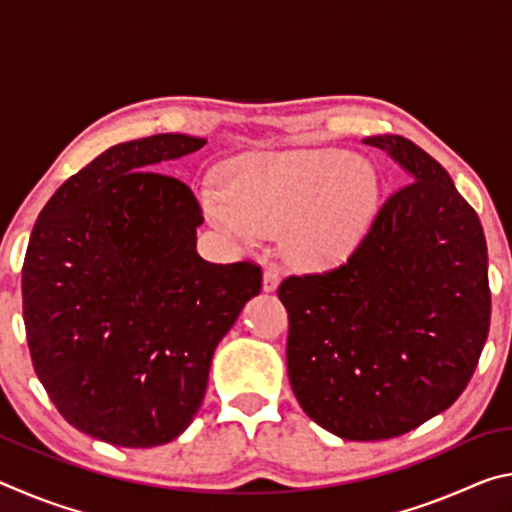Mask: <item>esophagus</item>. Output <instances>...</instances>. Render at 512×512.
<instances>
[{"label":"esophagus","mask_w":512,"mask_h":512,"mask_svg":"<svg viewBox=\"0 0 512 512\" xmlns=\"http://www.w3.org/2000/svg\"><path fill=\"white\" fill-rule=\"evenodd\" d=\"M277 284H280V273H277V268H266L262 277V289L266 293H273L277 289Z\"/></svg>","instance_id":"esophagus-1"}]
</instances>
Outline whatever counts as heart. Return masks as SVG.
Listing matches in <instances>:
<instances>
[{"mask_svg": "<svg viewBox=\"0 0 512 512\" xmlns=\"http://www.w3.org/2000/svg\"><path fill=\"white\" fill-rule=\"evenodd\" d=\"M223 178L228 192H201L207 219L244 246L282 232L284 257L309 273L348 262L381 198L377 169L332 146L239 155Z\"/></svg>", "mask_w": 512, "mask_h": 512, "instance_id": "b5f03b06", "label": "heart"}]
</instances>
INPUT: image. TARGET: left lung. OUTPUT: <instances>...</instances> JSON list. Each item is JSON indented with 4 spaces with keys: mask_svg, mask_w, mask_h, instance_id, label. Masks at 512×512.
<instances>
[{
    "mask_svg": "<svg viewBox=\"0 0 512 512\" xmlns=\"http://www.w3.org/2000/svg\"><path fill=\"white\" fill-rule=\"evenodd\" d=\"M409 185L381 205L354 255L291 275L287 370L311 420L345 440L420 427L465 391L490 329L481 221L449 173L402 135L366 137Z\"/></svg>",
    "mask_w": 512,
    "mask_h": 512,
    "instance_id": "left-lung-1",
    "label": "left lung"
}]
</instances>
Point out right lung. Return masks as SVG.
Here are the masks:
<instances>
[{
	"label": "right lung",
	"instance_id": "1",
	"mask_svg": "<svg viewBox=\"0 0 512 512\" xmlns=\"http://www.w3.org/2000/svg\"><path fill=\"white\" fill-rule=\"evenodd\" d=\"M162 133L110 146L42 207L22 266L31 361L60 415L117 447L178 438L212 357L262 289L253 262L196 253L201 205L160 162L203 149Z\"/></svg>",
	"mask_w": 512,
	"mask_h": 512
}]
</instances>
